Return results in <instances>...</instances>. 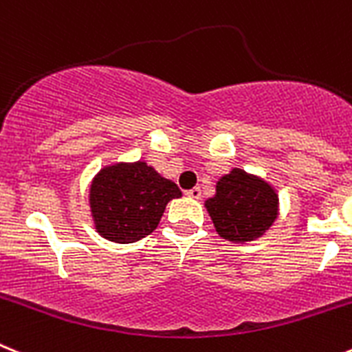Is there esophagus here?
Instances as JSON below:
<instances>
[{
	"label": "esophagus",
	"mask_w": 352,
	"mask_h": 352,
	"mask_svg": "<svg viewBox=\"0 0 352 352\" xmlns=\"http://www.w3.org/2000/svg\"><path fill=\"white\" fill-rule=\"evenodd\" d=\"M187 196L192 197V199H201L203 192H201L199 187H194V188H190V190H187Z\"/></svg>",
	"instance_id": "esophagus-1"
}]
</instances>
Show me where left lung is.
Wrapping results in <instances>:
<instances>
[{"instance_id": "1", "label": "left lung", "mask_w": 352, "mask_h": 352, "mask_svg": "<svg viewBox=\"0 0 352 352\" xmlns=\"http://www.w3.org/2000/svg\"><path fill=\"white\" fill-rule=\"evenodd\" d=\"M205 208L219 236L244 244L270 230L279 215V197L265 179L235 167L219 179Z\"/></svg>"}]
</instances>
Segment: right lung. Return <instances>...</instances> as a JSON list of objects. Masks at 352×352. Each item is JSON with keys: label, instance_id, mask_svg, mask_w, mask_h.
I'll use <instances>...</instances> for the list:
<instances>
[{"label": "right lung", "instance_id": "right-lung-1", "mask_svg": "<svg viewBox=\"0 0 352 352\" xmlns=\"http://www.w3.org/2000/svg\"><path fill=\"white\" fill-rule=\"evenodd\" d=\"M182 190L146 162L104 165L89 188L94 230L116 244H131L153 233L167 203Z\"/></svg>", "mask_w": 352, "mask_h": 352}]
</instances>
